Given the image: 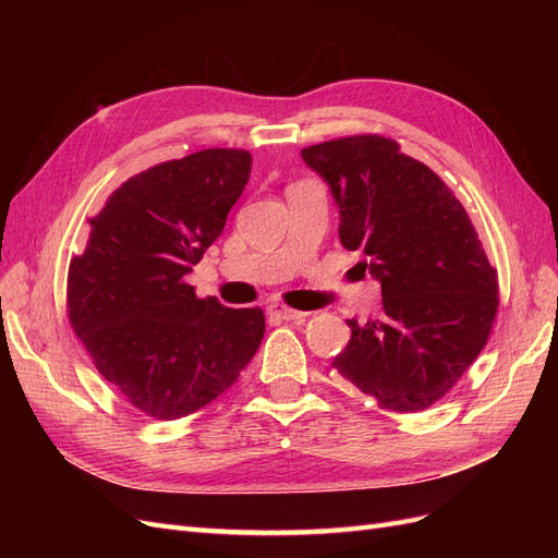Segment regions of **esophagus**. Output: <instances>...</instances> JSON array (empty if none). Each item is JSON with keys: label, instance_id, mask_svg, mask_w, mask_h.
I'll return each mask as SVG.
<instances>
[{"label": "esophagus", "instance_id": "34e87169", "mask_svg": "<svg viewBox=\"0 0 558 558\" xmlns=\"http://www.w3.org/2000/svg\"><path fill=\"white\" fill-rule=\"evenodd\" d=\"M269 316H277L281 320H305L307 312H298L293 307H286V305H279V302H275V305L267 307Z\"/></svg>", "mask_w": 558, "mask_h": 558}]
</instances>
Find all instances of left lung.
<instances>
[{"mask_svg": "<svg viewBox=\"0 0 558 558\" xmlns=\"http://www.w3.org/2000/svg\"><path fill=\"white\" fill-rule=\"evenodd\" d=\"M330 183L340 240L381 281V316L347 320L332 367L381 410H428L480 356L498 314V272L468 211L428 165L381 134L302 148Z\"/></svg>", "mask_w": 558, "mask_h": 558, "instance_id": "1", "label": "left lung"}]
</instances>
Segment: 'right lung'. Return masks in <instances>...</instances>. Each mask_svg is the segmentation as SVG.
Listing matches in <instances>:
<instances>
[{
    "label": "right lung",
    "instance_id": "add662e5",
    "mask_svg": "<svg viewBox=\"0 0 558 558\" xmlns=\"http://www.w3.org/2000/svg\"><path fill=\"white\" fill-rule=\"evenodd\" d=\"M248 172V150L205 148L130 177L88 218L66 316L97 373L146 416L202 410L263 342V310L223 307L183 281L223 232Z\"/></svg>",
    "mask_w": 558,
    "mask_h": 558
}]
</instances>
